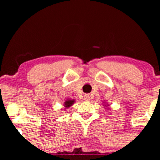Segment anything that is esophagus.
I'll return each mask as SVG.
<instances>
[{
  "instance_id": "esophagus-1",
  "label": "esophagus",
  "mask_w": 160,
  "mask_h": 160,
  "mask_svg": "<svg viewBox=\"0 0 160 160\" xmlns=\"http://www.w3.org/2000/svg\"><path fill=\"white\" fill-rule=\"evenodd\" d=\"M84 99H85L86 101H89L90 100V96H89V95H84Z\"/></svg>"
}]
</instances>
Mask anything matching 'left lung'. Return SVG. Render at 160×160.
<instances>
[{"label":"left lung","instance_id":"obj_1","mask_svg":"<svg viewBox=\"0 0 160 160\" xmlns=\"http://www.w3.org/2000/svg\"><path fill=\"white\" fill-rule=\"evenodd\" d=\"M108 104H106V105H104V106H108Z\"/></svg>","mask_w":160,"mask_h":160}]
</instances>
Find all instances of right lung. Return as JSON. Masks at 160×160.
Segmentation results:
<instances>
[{"label":"right lung","instance_id":"obj_1","mask_svg":"<svg viewBox=\"0 0 160 160\" xmlns=\"http://www.w3.org/2000/svg\"><path fill=\"white\" fill-rule=\"evenodd\" d=\"M74 102H75L74 99H67V100L65 102V103H64V107L65 108V109L66 108H68L71 107V106H72Z\"/></svg>","mask_w":160,"mask_h":160}]
</instances>
